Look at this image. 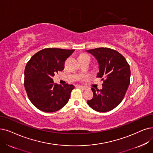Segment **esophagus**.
Returning a JSON list of instances; mask_svg holds the SVG:
<instances>
[{
  "label": "esophagus",
  "mask_w": 153,
  "mask_h": 153,
  "mask_svg": "<svg viewBox=\"0 0 153 153\" xmlns=\"http://www.w3.org/2000/svg\"><path fill=\"white\" fill-rule=\"evenodd\" d=\"M78 87H79L80 88H81V89H82V90H87V87H83V86H82V85H78L77 86Z\"/></svg>",
  "instance_id": "34e87169"
}]
</instances>
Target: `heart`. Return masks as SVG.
<instances>
[{
    "label": "heart",
    "instance_id": "1",
    "mask_svg": "<svg viewBox=\"0 0 153 153\" xmlns=\"http://www.w3.org/2000/svg\"><path fill=\"white\" fill-rule=\"evenodd\" d=\"M80 56H83V57H89V58H90V56L88 55V54H81V55H80Z\"/></svg>",
    "mask_w": 153,
    "mask_h": 153
}]
</instances>
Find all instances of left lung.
Here are the masks:
<instances>
[{"label": "left lung", "mask_w": 153, "mask_h": 153, "mask_svg": "<svg viewBox=\"0 0 153 153\" xmlns=\"http://www.w3.org/2000/svg\"><path fill=\"white\" fill-rule=\"evenodd\" d=\"M99 65L97 78L103 81L102 88H91L94 97L87 101L94 111L106 112L117 107L124 99L130 83V66L125 58L117 51L108 48L87 50Z\"/></svg>", "instance_id": "1"}]
</instances>
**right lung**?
I'll use <instances>...</instances> for the list:
<instances>
[{
  "label": "right lung",
  "instance_id": "obj_1",
  "mask_svg": "<svg viewBox=\"0 0 153 153\" xmlns=\"http://www.w3.org/2000/svg\"><path fill=\"white\" fill-rule=\"evenodd\" d=\"M75 50L46 48L36 53L24 70V87L33 104L40 111L53 112L68 103L73 85L54 83V73L64 69L65 61Z\"/></svg>",
  "mask_w": 153,
  "mask_h": 153
}]
</instances>
